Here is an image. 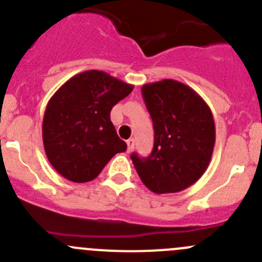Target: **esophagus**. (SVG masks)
Instances as JSON below:
<instances>
[{"instance_id": "esophagus-1", "label": "esophagus", "mask_w": 262, "mask_h": 262, "mask_svg": "<svg viewBox=\"0 0 262 262\" xmlns=\"http://www.w3.org/2000/svg\"><path fill=\"white\" fill-rule=\"evenodd\" d=\"M126 146H128V152H132V150L134 149V146H136V141H134L133 138L128 139V141H126Z\"/></svg>"}]
</instances>
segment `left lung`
<instances>
[{"label":"left lung","instance_id":"1","mask_svg":"<svg viewBox=\"0 0 262 262\" xmlns=\"http://www.w3.org/2000/svg\"><path fill=\"white\" fill-rule=\"evenodd\" d=\"M155 129L149 157L133 153L142 182L156 194L187 189L207 171L215 144V124L207 102L187 84L162 80L142 87Z\"/></svg>","mask_w":262,"mask_h":262}]
</instances>
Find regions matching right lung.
Wrapping results in <instances>:
<instances>
[{
  "instance_id": "add662e5",
  "label": "right lung",
  "mask_w": 262,
  "mask_h": 262,
  "mask_svg": "<svg viewBox=\"0 0 262 262\" xmlns=\"http://www.w3.org/2000/svg\"><path fill=\"white\" fill-rule=\"evenodd\" d=\"M133 84L97 70L70 78L50 97L43 118L44 150L58 173L89 182L126 143L110 120L113 106L133 91Z\"/></svg>"
}]
</instances>
